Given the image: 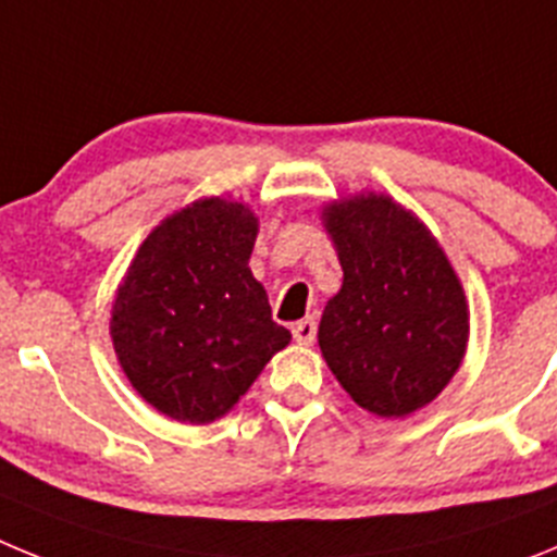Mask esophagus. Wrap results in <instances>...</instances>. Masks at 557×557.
<instances>
[{
  "instance_id": "1",
  "label": "esophagus",
  "mask_w": 557,
  "mask_h": 557,
  "mask_svg": "<svg viewBox=\"0 0 557 557\" xmlns=\"http://www.w3.org/2000/svg\"><path fill=\"white\" fill-rule=\"evenodd\" d=\"M293 337L298 339L301 346H312L314 337H318V323H314V318H304V321L295 323Z\"/></svg>"
}]
</instances>
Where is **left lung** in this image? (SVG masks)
Returning <instances> with one entry per match:
<instances>
[{"mask_svg":"<svg viewBox=\"0 0 557 557\" xmlns=\"http://www.w3.org/2000/svg\"><path fill=\"white\" fill-rule=\"evenodd\" d=\"M343 264L318 343L362 410L401 418L430 405L460 368L466 295L424 223L391 198L362 195L323 211Z\"/></svg>","mask_w":557,"mask_h":557,"instance_id":"1","label":"left lung"}]
</instances>
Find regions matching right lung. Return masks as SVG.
Wrapping results in <instances>:
<instances>
[{
    "label": "right lung",
    "mask_w": 557,
    "mask_h": 557,
    "mask_svg": "<svg viewBox=\"0 0 557 557\" xmlns=\"http://www.w3.org/2000/svg\"><path fill=\"white\" fill-rule=\"evenodd\" d=\"M256 218L209 198L152 231L111 312L122 371L156 410L209 424L248 393L289 343L248 268Z\"/></svg>",
    "instance_id": "add662e5"
}]
</instances>
